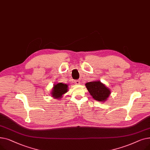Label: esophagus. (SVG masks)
Returning <instances> with one entry per match:
<instances>
[{
    "label": "esophagus",
    "instance_id": "esophagus-1",
    "mask_svg": "<svg viewBox=\"0 0 150 150\" xmlns=\"http://www.w3.org/2000/svg\"><path fill=\"white\" fill-rule=\"evenodd\" d=\"M75 84H80V80H76L75 81Z\"/></svg>",
    "mask_w": 150,
    "mask_h": 150
}]
</instances>
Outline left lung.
Wrapping results in <instances>:
<instances>
[{
  "label": "left lung",
  "instance_id": "obj_1",
  "mask_svg": "<svg viewBox=\"0 0 150 150\" xmlns=\"http://www.w3.org/2000/svg\"><path fill=\"white\" fill-rule=\"evenodd\" d=\"M85 86L92 98L100 102L106 101L111 93V90L98 80L86 83Z\"/></svg>",
  "mask_w": 150,
  "mask_h": 150
}]
</instances>
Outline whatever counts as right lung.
<instances>
[{"label": "right lung", "mask_w": 150, "mask_h": 150, "mask_svg": "<svg viewBox=\"0 0 150 150\" xmlns=\"http://www.w3.org/2000/svg\"><path fill=\"white\" fill-rule=\"evenodd\" d=\"M68 84L57 83L53 84L52 92L50 93L52 97L55 99H61L63 95L68 91Z\"/></svg>", "instance_id": "right-lung-1"}]
</instances>
